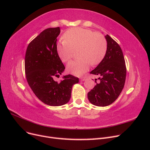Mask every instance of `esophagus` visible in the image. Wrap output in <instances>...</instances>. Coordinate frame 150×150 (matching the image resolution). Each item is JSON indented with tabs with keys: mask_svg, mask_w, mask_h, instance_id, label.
I'll return each instance as SVG.
<instances>
[{
	"mask_svg": "<svg viewBox=\"0 0 150 150\" xmlns=\"http://www.w3.org/2000/svg\"><path fill=\"white\" fill-rule=\"evenodd\" d=\"M86 79V76H82L80 78V80L81 81H84Z\"/></svg>",
	"mask_w": 150,
	"mask_h": 150,
	"instance_id": "esophagus-1",
	"label": "esophagus"
}]
</instances>
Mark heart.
<instances>
[{
	"label": "heart",
	"mask_w": 150,
	"mask_h": 150,
	"mask_svg": "<svg viewBox=\"0 0 150 150\" xmlns=\"http://www.w3.org/2000/svg\"><path fill=\"white\" fill-rule=\"evenodd\" d=\"M64 42L58 43L56 51L63 62L69 61L78 51L79 59L72 61L67 65V71L74 75L81 76L87 71L90 65L100 64L105 57L108 43L100 33L90 29L72 28L62 35Z\"/></svg>",
	"instance_id": "b5f03b06"
}]
</instances>
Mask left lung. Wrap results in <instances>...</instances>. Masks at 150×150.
Returning a JSON list of instances; mask_svg holds the SVG:
<instances>
[{
	"mask_svg": "<svg viewBox=\"0 0 150 150\" xmlns=\"http://www.w3.org/2000/svg\"><path fill=\"white\" fill-rule=\"evenodd\" d=\"M108 43L107 52L100 64L90 72L99 76V83L88 93L90 103L97 106L110 105L118 98L124 88L126 67L122 50L110 35L105 36Z\"/></svg>",
	"mask_w": 150,
	"mask_h": 150,
	"instance_id": "obj_1",
	"label": "left lung"
}]
</instances>
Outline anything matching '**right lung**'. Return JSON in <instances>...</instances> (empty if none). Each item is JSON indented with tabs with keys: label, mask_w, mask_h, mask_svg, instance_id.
Wrapping results in <instances>:
<instances>
[{
	"label": "right lung",
	"mask_w": 150,
	"mask_h": 150,
	"mask_svg": "<svg viewBox=\"0 0 150 150\" xmlns=\"http://www.w3.org/2000/svg\"><path fill=\"white\" fill-rule=\"evenodd\" d=\"M59 27L44 30L28 45L25 56L27 81L39 99L49 106H62L69 102L72 85L79 78L69 74L57 83L65 67L56 51Z\"/></svg>",
	"instance_id": "add662e5"
}]
</instances>
